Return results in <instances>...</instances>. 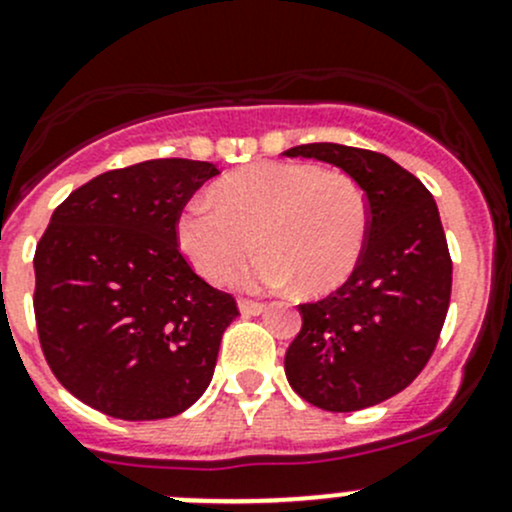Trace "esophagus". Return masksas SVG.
<instances>
[{"instance_id":"34e87169","label":"esophagus","mask_w":512,"mask_h":512,"mask_svg":"<svg viewBox=\"0 0 512 512\" xmlns=\"http://www.w3.org/2000/svg\"><path fill=\"white\" fill-rule=\"evenodd\" d=\"M237 307H240V312L245 314V317H257V314L265 312L267 304L252 302V299H240V302H237Z\"/></svg>"}]
</instances>
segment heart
I'll use <instances>...</instances> for the list:
<instances>
[{"label":"heart","instance_id":"obj_1","mask_svg":"<svg viewBox=\"0 0 512 512\" xmlns=\"http://www.w3.org/2000/svg\"><path fill=\"white\" fill-rule=\"evenodd\" d=\"M213 198L190 200L178 218V242L195 270L225 282L252 247L265 252L240 267L232 285L285 287L307 294L342 287L369 240V200L347 173L312 163H255L215 183Z\"/></svg>","mask_w":512,"mask_h":512}]
</instances>
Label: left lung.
<instances>
[{"label": "left lung", "mask_w": 512, "mask_h": 512, "mask_svg": "<svg viewBox=\"0 0 512 512\" xmlns=\"http://www.w3.org/2000/svg\"><path fill=\"white\" fill-rule=\"evenodd\" d=\"M282 156L342 168L364 188L371 215L354 275L329 297L299 304L302 329L285 354L287 381L317 409H369L421 374L446 322L453 262L436 200L384 153L307 143Z\"/></svg>", "instance_id": "obj_1"}]
</instances>
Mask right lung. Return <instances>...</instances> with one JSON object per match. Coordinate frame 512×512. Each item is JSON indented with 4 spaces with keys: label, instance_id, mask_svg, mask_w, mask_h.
Wrapping results in <instances>:
<instances>
[{
    "label": "right lung",
    "instance_id": "obj_1",
    "mask_svg": "<svg viewBox=\"0 0 512 512\" xmlns=\"http://www.w3.org/2000/svg\"><path fill=\"white\" fill-rule=\"evenodd\" d=\"M205 160L158 158L108 170L51 215L34 255L41 352L66 391L123 421L178 416L213 379L235 297L178 250V218Z\"/></svg>",
    "mask_w": 512,
    "mask_h": 512
}]
</instances>
